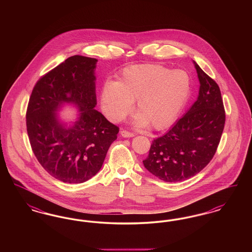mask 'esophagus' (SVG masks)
I'll list each match as a JSON object with an SVG mask.
<instances>
[{"instance_id": "34e87169", "label": "esophagus", "mask_w": 252, "mask_h": 252, "mask_svg": "<svg viewBox=\"0 0 252 252\" xmlns=\"http://www.w3.org/2000/svg\"><path fill=\"white\" fill-rule=\"evenodd\" d=\"M121 135L125 138H129V137H134L135 134L133 132L127 131V130H122L121 131Z\"/></svg>"}]
</instances>
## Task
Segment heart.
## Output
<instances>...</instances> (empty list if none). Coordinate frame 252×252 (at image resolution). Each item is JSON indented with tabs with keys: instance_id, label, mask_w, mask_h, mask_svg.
<instances>
[{
	"instance_id": "b5f03b06",
	"label": "heart",
	"mask_w": 252,
	"mask_h": 252,
	"mask_svg": "<svg viewBox=\"0 0 252 252\" xmlns=\"http://www.w3.org/2000/svg\"><path fill=\"white\" fill-rule=\"evenodd\" d=\"M191 92L188 73L158 64L132 65L121 72L116 82H107L101 91V107L112 122L124 120L136 101V124L157 130L177 120Z\"/></svg>"
}]
</instances>
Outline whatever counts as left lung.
<instances>
[{
  "mask_svg": "<svg viewBox=\"0 0 252 252\" xmlns=\"http://www.w3.org/2000/svg\"><path fill=\"white\" fill-rule=\"evenodd\" d=\"M199 95L191 108L163 136L155 139L144 167L159 180L178 182L198 174L216 154L226 114L216 81L194 62Z\"/></svg>",
  "mask_w": 252,
  "mask_h": 252,
  "instance_id": "obj_1",
  "label": "left lung"
}]
</instances>
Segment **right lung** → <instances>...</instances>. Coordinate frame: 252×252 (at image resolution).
I'll list each match as a JSON object with an SVG mask.
<instances>
[{"label": "right lung", "instance_id": "add662e5", "mask_svg": "<svg viewBox=\"0 0 252 252\" xmlns=\"http://www.w3.org/2000/svg\"><path fill=\"white\" fill-rule=\"evenodd\" d=\"M98 60L72 56L36 82L26 110L29 142L40 165L55 179L82 183L101 169L119 127L94 109V69ZM63 102L80 108L72 128L62 126L54 112Z\"/></svg>", "mask_w": 252, "mask_h": 252}]
</instances>
